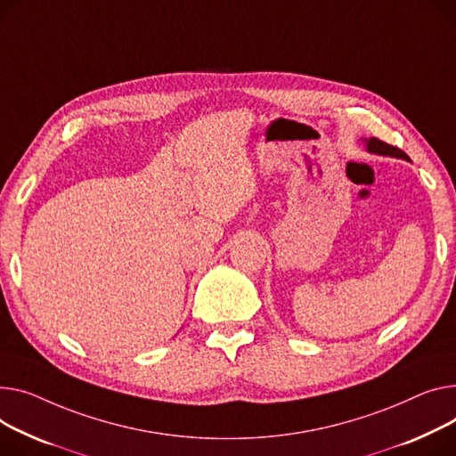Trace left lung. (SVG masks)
Returning <instances> with one entry per match:
<instances>
[{"instance_id":"1","label":"left lung","mask_w":456,"mask_h":456,"mask_svg":"<svg viewBox=\"0 0 456 456\" xmlns=\"http://www.w3.org/2000/svg\"><path fill=\"white\" fill-rule=\"evenodd\" d=\"M367 148H369V151H374V154L390 156V158H402V159L411 161L409 156L405 154L403 150H400L398 146H392V144H388V142H383V141L378 139V137H370V139L367 141Z\"/></svg>"}]
</instances>
